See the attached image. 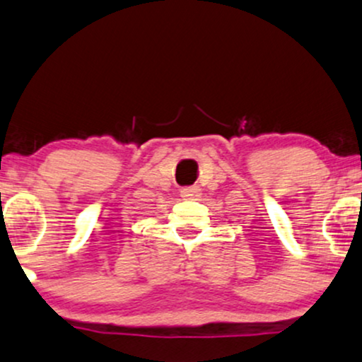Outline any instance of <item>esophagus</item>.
Returning <instances> with one entry per match:
<instances>
[{
  "label": "esophagus",
  "mask_w": 362,
  "mask_h": 362,
  "mask_svg": "<svg viewBox=\"0 0 362 362\" xmlns=\"http://www.w3.org/2000/svg\"><path fill=\"white\" fill-rule=\"evenodd\" d=\"M199 186H186V188L181 189V196L185 199H196L199 196Z\"/></svg>",
  "instance_id": "34e87169"
}]
</instances>
